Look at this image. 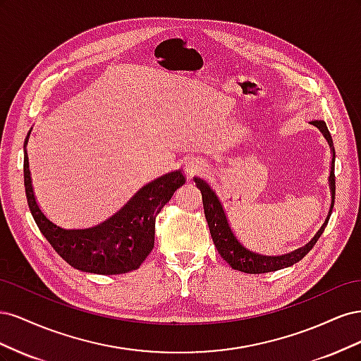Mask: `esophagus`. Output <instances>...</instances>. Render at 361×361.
I'll return each mask as SVG.
<instances>
[{"label":"esophagus","mask_w":361,"mask_h":361,"mask_svg":"<svg viewBox=\"0 0 361 361\" xmlns=\"http://www.w3.org/2000/svg\"><path fill=\"white\" fill-rule=\"evenodd\" d=\"M182 167H183L185 174H187L188 178H192L194 174H197V173L202 171L203 162L200 159H197V158L190 157V158H187V159L182 162Z\"/></svg>","instance_id":"34e87169"}]
</instances>
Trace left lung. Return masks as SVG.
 Segmentation results:
<instances>
[{
    "mask_svg": "<svg viewBox=\"0 0 361 361\" xmlns=\"http://www.w3.org/2000/svg\"><path fill=\"white\" fill-rule=\"evenodd\" d=\"M310 125L316 126L321 130L322 135L325 137V140L329 141L330 149L333 152L330 178H329L330 192H331V206H330L329 215H326L325 221L321 226L319 231L316 232V235L310 239V243H307L304 247H301L298 250L290 251V253L281 255V256H267V255H259V253H256V251H251L250 248H247L233 233L231 224H228V221H227L224 207H223L220 199H218V195L215 194V191L211 188V185L207 183L206 180L200 179V178H194L195 185H197V188H200V191H202L204 216H206L207 226H209L212 241H214V244L218 250V253H220V256L233 269L241 271V272H247V274H264V272L279 271V269H283V268L292 267L309 253L312 247L316 244V241H318L319 236L322 235L326 223H329V218L331 215L333 206H334V195H336L334 159H336V154H334L333 138H331L330 130H329V128H326L324 120H312Z\"/></svg>",
    "mask_w": 361,
    "mask_h": 361,
    "instance_id": "1",
    "label": "left lung"
}]
</instances>
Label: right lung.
Listing matches in <instances>:
<instances>
[{
  "label": "right lung",
  "mask_w": 361,
  "mask_h": 361,
  "mask_svg": "<svg viewBox=\"0 0 361 361\" xmlns=\"http://www.w3.org/2000/svg\"><path fill=\"white\" fill-rule=\"evenodd\" d=\"M31 133V129H30ZM24 143V185L28 207L42 235L52 248L82 272L114 276L140 268L155 243V220L174 191L185 183L180 170L145 185L123 209L92 228H63L49 221L39 207L30 176L27 143Z\"/></svg>",
  "instance_id": "add662e5"
}]
</instances>
